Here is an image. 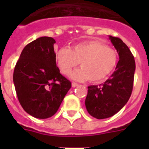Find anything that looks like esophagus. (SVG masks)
Returning <instances> with one entry per match:
<instances>
[{"instance_id":"esophagus-1","label":"esophagus","mask_w":149,"mask_h":149,"mask_svg":"<svg viewBox=\"0 0 149 149\" xmlns=\"http://www.w3.org/2000/svg\"><path fill=\"white\" fill-rule=\"evenodd\" d=\"M72 87H76V86H78V84H77V83L72 82Z\"/></svg>"}]
</instances>
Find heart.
<instances>
[{
  "instance_id": "obj_1",
  "label": "heart",
  "mask_w": 149,
  "mask_h": 149,
  "mask_svg": "<svg viewBox=\"0 0 149 149\" xmlns=\"http://www.w3.org/2000/svg\"><path fill=\"white\" fill-rule=\"evenodd\" d=\"M55 60L60 72L66 75L81 63L82 68L74 71L71 77L76 81L89 80L97 83L105 80L113 72L118 54L104 43L91 40L74 45L71 48H60L56 51Z\"/></svg>"
}]
</instances>
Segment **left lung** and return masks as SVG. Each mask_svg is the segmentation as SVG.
<instances>
[{
    "label": "left lung",
    "instance_id": "obj_1",
    "mask_svg": "<svg viewBox=\"0 0 149 149\" xmlns=\"http://www.w3.org/2000/svg\"><path fill=\"white\" fill-rule=\"evenodd\" d=\"M109 38L119 56L116 70L104 84L88 86L85 100L88 113L98 119L113 116L127 104L132 93L136 68L134 56L123 41L112 36Z\"/></svg>",
    "mask_w": 149,
    "mask_h": 149
}]
</instances>
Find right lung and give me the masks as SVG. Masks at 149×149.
I'll use <instances>...</instances> for the list:
<instances>
[{
    "mask_svg": "<svg viewBox=\"0 0 149 149\" xmlns=\"http://www.w3.org/2000/svg\"><path fill=\"white\" fill-rule=\"evenodd\" d=\"M54 39L43 36L24 48L13 73L19 103L30 116L48 119L58 110L72 84L56 66Z\"/></svg>",
    "mask_w": 149,
    "mask_h": 149,
    "instance_id": "1",
    "label": "right lung"
}]
</instances>
